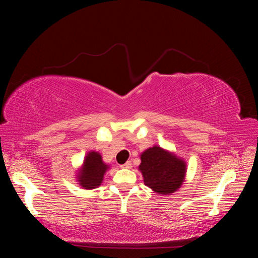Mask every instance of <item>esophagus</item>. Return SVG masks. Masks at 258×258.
<instances>
[{"instance_id": "esophagus-1", "label": "esophagus", "mask_w": 258, "mask_h": 258, "mask_svg": "<svg viewBox=\"0 0 258 258\" xmlns=\"http://www.w3.org/2000/svg\"><path fill=\"white\" fill-rule=\"evenodd\" d=\"M120 167H121L122 169H131L132 163H131V161H127V162H124L123 165H121Z\"/></svg>"}]
</instances>
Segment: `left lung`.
Segmentation results:
<instances>
[{
    "mask_svg": "<svg viewBox=\"0 0 258 258\" xmlns=\"http://www.w3.org/2000/svg\"><path fill=\"white\" fill-rule=\"evenodd\" d=\"M139 170L147 187L158 195H170L182 186L186 162L173 153L155 145L141 154Z\"/></svg>",
    "mask_w": 258,
    "mask_h": 258,
    "instance_id": "8db88e82",
    "label": "left lung"
}]
</instances>
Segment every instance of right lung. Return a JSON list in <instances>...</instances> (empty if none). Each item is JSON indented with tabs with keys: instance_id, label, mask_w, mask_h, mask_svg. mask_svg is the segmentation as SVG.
<instances>
[{
	"instance_id": "add662e5",
	"label": "right lung",
	"mask_w": 258,
	"mask_h": 258,
	"mask_svg": "<svg viewBox=\"0 0 258 258\" xmlns=\"http://www.w3.org/2000/svg\"><path fill=\"white\" fill-rule=\"evenodd\" d=\"M107 169L108 165L103 162L102 156L98 152H89L77 173V181L85 189L97 188L102 183Z\"/></svg>"
}]
</instances>
